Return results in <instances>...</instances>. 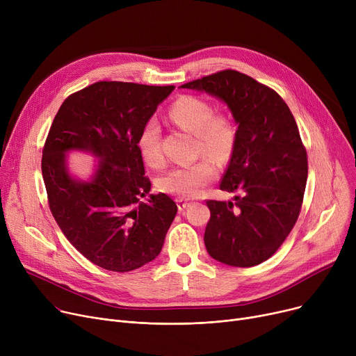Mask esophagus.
<instances>
[{"instance_id":"esophagus-1","label":"esophagus","mask_w":356,"mask_h":356,"mask_svg":"<svg viewBox=\"0 0 356 356\" xmlns=\"http://www.w3.org/2000/svg\"><path fill=\"white\" fill-rule=\"evenodd\" d=\"M191 207V202L189 200H184V199H177V208L179 211H184L186 208Z\"/></svg>"}]
</instances>
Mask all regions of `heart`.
Masks as SVG:
<instances>
[{
	"label": "heart",
	"instance_id": "1",
	"mask_svg": "<svg viewBox=\"0 0 356 356\" xmlns=\"http://www.w3.org/2000/svg\"><path fill=\"white\" fill-rule=\"evenodd\" d=\"M167 115L175 125L195 136L196 156L209 159L173 167L159 179V188L180 199L196 197L216 176V165L211 161L223 165L231 160L238 140L236 127L227 114L215 112L208 101L192 95L177 98L168 108ZM137 147L148 165L163 164L161 133L157 121L148 120L143 125Z\"/></svg>",
	"mask_w": 356,
	"mask_h": 356
}]
</instances>
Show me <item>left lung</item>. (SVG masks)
<instances>
[{
  "mask_svg": "<svg viewBox=\"0 0 356 356\" xmlns=\"http://www.w3.org/2000/svg\"><path fill=\"white\" fill-rule=\"evenodd\" d=\"M225 102L238 140L220 191L234 202L208 200L204 245L232 267L264 263L291 232L302 209L307 154L290 108L278 93L236 70H220L181 85Z\"/></svg>",
  "mask_w": 356,
  "mask_h": 356,
  "instance_id": "1",
  "label": "left lung"
}]
</instances>
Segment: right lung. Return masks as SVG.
I'll use <instances>...</instances> for the list:
<instances>
[{
  "mask_svg": "<svg viewBox=\"0 0 356 356\" xmlns=\"http://www.w3.org/2000/svg\"><path fill=\"white\" fill-rule=\"evenodd\" d=\"M129 82H97L65 99L43 147L42 173L49 208L70 244L95 266L127 273L161 251L177 207L164 193L144 197L137 140L172 90ZM73 149L100 161L90 181L70 176L65 154Z\"/></svg>",
  "mask_w": 356,
  "mask_h": 356,
  "instance_id": "obj_1",
  "label": "right lung"
}]
</instances>
